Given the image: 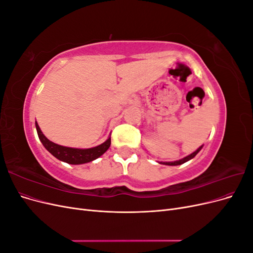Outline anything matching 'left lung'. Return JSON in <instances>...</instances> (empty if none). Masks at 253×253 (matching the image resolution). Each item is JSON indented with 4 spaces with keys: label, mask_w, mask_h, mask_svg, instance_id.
<instances>
[{
    "label": "left lung",
    "mask_w": 253,
    "mask_h": 253,
    "mask_svg": "<svg viewBox=\"0 0 253 253\" xmlns=\"http://www.w3.org/2000/svg\"><path fill=\"white\" fill-rule=\"evenodd\" d=\"M202 148H203V145H202V147L198 148L195 152H193L192 154H190V155L186 156L185 158H182V159H180V160H176V162H165V163H160V164L167 165V166H178V165H181V164H185V163L188 162V160H190V159H192L193 157H195L197 153L202 150Z\"/></svg>",
    "instance_id": "1"
}]
</instances>
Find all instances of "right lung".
Wrapping results in <instances>:
<instances>
[{"instance_id":"obj_1","label":"right lung","mask_w":253,"mask_h":253,"mask_svg":"<svg viewBox=\"0 0 253 253\" xmlns=\"http://www.w3.org/2000/svg\"><path fill=\"white\" fill-rule=\"evenodd\" d=\"M36 128L38 132V136L41 140L44 148L46 149L51 155L58 158L61 162H64L71 165H81L86 164L89 162L100 157L102 154L108 151L111 145V138H109L100 145H97L95 148L90 149H75V148H67L63 145H59L57 143H53L52 141L48 140L46 137L44 136L42 131L40 129L36 121Z\"/></svg>"}]
</instances>
